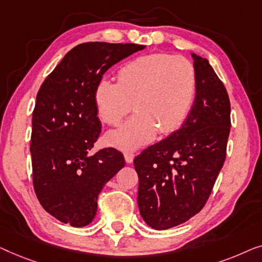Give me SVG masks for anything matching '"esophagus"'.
Masks as SVG:
<instances>
[{"mask_svg": "<svg viewBox=\"0 0 262 262\" xmlns=\"http://www.w3.org/2000/svg\"><path fill=\"white\" fill-rule=\"evenodd\" d=\"M124 160H126L127 164H132L133 160H134V153L132 152L124 153Z\"/></svg>", "mask_w": 262, "mask_h": 262, "instance_id": "obj_1", "label": "esophagus"}]
</instances>
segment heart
I'll use <instances>...</instances> for the list:
<instances>
[{
    "label": "heart",
    "mask_w": 262,
    "mask_h": 262,
    "mask_svg": "<svg viewBox=\"0 0 262 262\" xmlns=\"http://www.w3.org/2000/svg\"><path fill=\"white\" fill-rule=\"evenodd\" d=\"M197 72L189 59L167 53L136 57L117 71V83L102 78L94 93L103 122L117 124L136 113L105 140L117 148L132 150L152 141L157 133L168 135L182 127L192 108Z\"/></svg>",
    "instance_id": "1"
}]
</instances>
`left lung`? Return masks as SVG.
I'll use <instances>...</instances> for the list:
<instances>
[{
  "label": "left lung",
  "mask_w": 262,
  "mask_h": 262,
  "mask_svg": "<svg viewBox=\"0 0 262 262\" xmlns=\"http://www.w3.org/2000/svg\"><path fill=\"white\" fill-rule=\"evenodd\" d=\"M191 56L197 91L189 116L134 159L140 213L157 230L179 226L203 209L226 160L229 97L208 59Z\"/></svg>",
  "instance_id": "left-lung-1"
}]
</instances>
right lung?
Wrapping results in <instances>:
<instances>
[{
	"instance_id": "1",
	"label": "right lung",
	"mask_w": 262,
	"mask_h": 262,
	"mask_svg": "<svg viewBox=\"0 0 262 262\" xmlns=\"http://www.w3.org/2000/svg\"><path fill=\"white\" fill-rule=\"evenodd\" d=\"M143 49L80 43L40 86L32 119L33 185L42 208L62 223L78 228L93 222L99 192L124 166L115 148L89 154L101 133L94 93L113 65Z\"/></svg>"
}]
</instances>
